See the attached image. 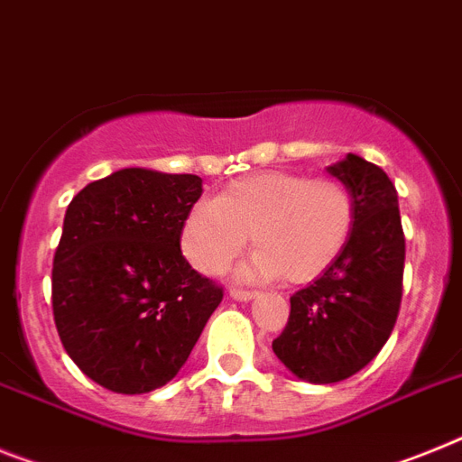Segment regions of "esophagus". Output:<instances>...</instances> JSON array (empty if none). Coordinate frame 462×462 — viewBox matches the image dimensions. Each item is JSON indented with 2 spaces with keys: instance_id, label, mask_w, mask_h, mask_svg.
Returning <instances> with one entry per match:
<instances>
[{
  "instance_id": "1",
  "label": "esophagus",
  "mask_w": 462,
  "mask_h": 462,
  "mask_svg": "<svg viewBox=\"0 0 462 462\" xmlns=\"http://www.w3.org/2000/svg\"><path fill=\"white\" fill-rule=\"evenodd\" d=\"M228 294H231V297H234L236 301H252V299L257 297L259 291H254V290H238V287H234V290L228 291Z\"/></svg>"
}]
</instances>
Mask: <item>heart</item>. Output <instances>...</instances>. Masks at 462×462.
I'll return each instance as SVG.
<instances>
[{
    "mask_svg": "<svg viewBox=\"0 0 462 462\" xmlns=\"http://www.w3.org/2000/svg\"><path fill=\"white\" fill-rule=\"evenodd\" d=\"M355 224L353 193L334 177L262 171L228 182L215 200L189 210L182 252L193 269L217 275L231 266L250 234L243 273L301 285L320 278L348 245Z\"/></svg>",
    "mask_w": 462,
    "mask_h": 462,
    "instance_id": "heart-1",
    "label": "heart"
}]
</instances>
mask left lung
<instances>
[{"label": "left lung", "mask_w": 462, "mask_h": 462, "mask_svg": "<svg viewBox=\"0 0 462 462\" xmlns=\"http://www.w3.org/2000/svg\"><path fill=\"white\" fill-rule=\"evenodd\" d=\"M348 187L355 224L337 262L290 299V320L273 353L309 383H337L366 366L395 327L404 273L397 189L357 153L327 168Z\"/></svg>", "instance_id": "1"}]
</instances>
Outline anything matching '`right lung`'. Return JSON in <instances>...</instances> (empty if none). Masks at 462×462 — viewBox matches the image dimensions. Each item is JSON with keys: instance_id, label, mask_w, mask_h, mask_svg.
<instances>
[{"instance_id": "add662e5", "label": "right lung", "mask_w": 462, "mask_h": 462, "mask_svg": "<svg viewBox=\"0 0 462 462\" xmlns=\"http://www.w3.org/2000/svg\"><path fill=\"white\" fill-rule=\"evenodd\" d=\"M199 175L124 168L67 205L53 257V320L102 388L142 395L177 376L224 291L180 250Z\"/></svg>"}]
</instances>
